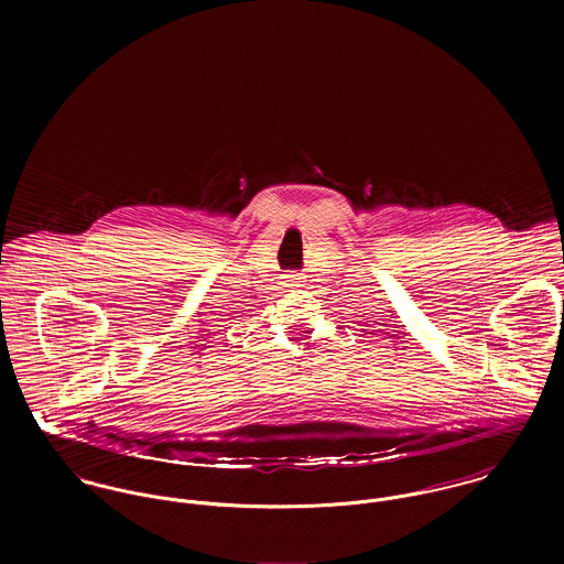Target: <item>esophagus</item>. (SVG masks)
<instances>
[{
    "label": "esophagus",
    "instance_id": "obj_1",
    "mask_svg": "<svg viewBox=\"0 0 564 564\" xmlns=\"http://www.w3.org/2000/svg\"><path fill=\"white\" fill-rule=\"evenodd\" d=\"M304 282H306L304 273L291 271V273H284V275H282V284H284L286 289H300V286H304Z\"/></svg>",
    "mask_w": 564,
    "mask_h": 564
}]
</instances>
